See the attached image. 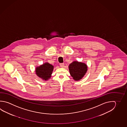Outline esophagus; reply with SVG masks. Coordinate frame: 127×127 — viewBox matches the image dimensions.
Segmentation results:
<instances>
[{
    "mask_svg": "<svg viewBox=\"0 0 127 127\" xmlns=\"http://www.w3.org/2000/svg\"><path fill=\"white\" fill-rule=\"evenodd\" d=\"M60 65V67H64V63H61Z\"/></svg>",
    "mask_w": 127,
    "mask_h": 127,
    "instance_id": "34e87169",
    "label": "esophagus"
}]
</instances>
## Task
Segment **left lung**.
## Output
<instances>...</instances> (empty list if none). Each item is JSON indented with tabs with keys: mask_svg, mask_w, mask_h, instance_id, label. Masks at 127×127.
<instances>
[{
	"mask_svg": "<svg viewBox=\"0 0 127 127\" xmlns=\"http://www.w3.org/2000/svg\"><path fill=\"white\" fill-rule=\"evenodd\" d=\"M71 76L75 81H79L83 77L87 70V66L84 63L74 61L69 65Z\"/></svg>",
	"mask_w": 127,
	"mask_h": 127,
	"instance_id": "1",
	"label": "left lung"
}]
</instances>
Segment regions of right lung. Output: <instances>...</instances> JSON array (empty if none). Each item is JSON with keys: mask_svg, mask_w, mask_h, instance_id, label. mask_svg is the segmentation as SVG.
Instances as JSON below:
<instances>
[{"mask_svg": "<svg viewBox=\"0 0 127 127\" xmlns=\"http://www.w3.org/2000/svg\"><path fill=\"white\" fill-rule=\"evenodd\" d=\"M53 65L46 63L36 69V73L37 76L43 80H47L51 77V75L53 72Z\"/></svg>", "mask_w": 127, "mask_h": 127, "instance_id": "right-lung-1", "label": "right lung"}]
</instances>
